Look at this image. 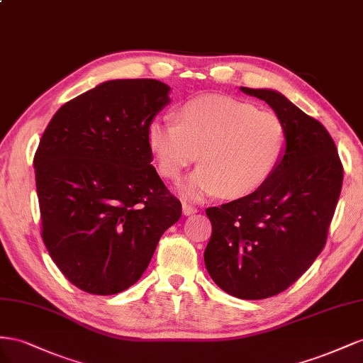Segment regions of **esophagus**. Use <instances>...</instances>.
<instances>
[{
	"instance_id": "1",
	"label": "esophagus",
	"mask_w": 363,
	"mask_h": 363,
	"mask_svg": "<svg viewBox=\"0 0 363 363\" xmlns=\"http://www.w3.org/2000/svg\"><path fill=\"white\" fill-rule=\"evenodd\" d=\"M196 211H198V208H196V206H193L191 203H187V202L182 203V213H184V216L194 214Z\"/></svg>"
}]
</instances>
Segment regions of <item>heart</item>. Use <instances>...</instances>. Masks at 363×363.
Masks as SVG:
<instances>
[{
    "instance_id": "obj_1",
    "label": "heart",
    "mask_w": 363,
    "mask_h": 363,
    "mask_svg": "<svg viewBox=\"0 0 363 363\" xmlns=\"http://www.w3.org/2000/svg\"><path fill=\"white\" fill-rule=\"evenodd\" d=\"M147 141L158 172L176 181L198 160L201 167L182 187L190 198L222 191L251 193L281 161L287 129L278 113L255 109L231 97H199L179 108L176 121L157 118L149 124Z\"/></svg>"
}]
</instances>
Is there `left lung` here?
Returning a JSON list of instances; mask_svg holds the SVG:
<instances>
[{
    "instance_id": "obj_1",
    "label": "left lung",
    "mask_w": 363,
    "mask_h": 363,
    "mask_svg": "<svg viewBox=\"0 0 363 363\" xmlns=\"http://www.w3.org/2000/svg\"><path fill=\"white\" fill-rule=\"evenodd\" d=\"M240 89L281 117L286 150L257 190L205 210L213 233L203 260L226 294L264 299L291 287L324 250L344 167L333 138L318 120L277 91Z\"/></svg>"
}]
</instances>
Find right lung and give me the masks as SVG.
Listing matches in <instances>:
<instances>
[{
    "label": "right lung",
    "instance_id": "1",
    "mask_svg": "<svg viewBox=\"0 0 363 363\" xmlns=\"http://www.w3.org/2000/svg\"><path fill=\"white\" fill-rule=\"evenodd\" d=\"M169 91L155 79L105 82L67 101L39 141L40 235L80 291L116 295L135 284L182 214L147 141Z\"/></svg>",
    "mask_w": 363,
    "mask_h": 363
}]
</instances>
